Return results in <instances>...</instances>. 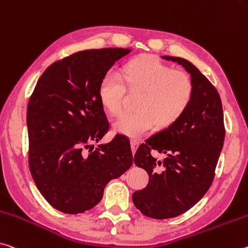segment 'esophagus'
Masks as SVG:
<instances>
[{
  "instance_id": "esophagus-1",
  "label": "esophagus",
  "mask_w": 248,
  "mask_h": 248,
  "mask_svg": "<svg viewBox=\"0 0 248 248\" xmlns=\"http://www.w3.org/2000/svg\"><path fill=\"white\" fill-rule=\"evenodd\" d=\"M139 140H137V139H131V147H132V152H136V150H137V148H138V145H139Z\"/></svg>"
}]
</instances>
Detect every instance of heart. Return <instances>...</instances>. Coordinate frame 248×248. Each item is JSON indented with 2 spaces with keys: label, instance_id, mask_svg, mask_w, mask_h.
<instances>
[{
  "label": "heart",
  "instance_id": "heart-1",
  "mask_svg": "<svg viewBox=\"0 0 248 248\" xmlns=\"http://www.w3.org/2000/svg\"><path fill=\"white\" fill-rule=\"evenodd\" d=\"M125 87L130 92H141L136 103L138 110L118 118L113 129L130 137H140L155 125L159 129L173 125L190 108L194 96L191 77L153 55L125 62L121 68V77L107 73L101 78L98 98L112 116L123 111Z\"/></svg>",
  "mask_w": 248,
  "mask_h": 248
}]
</instances>
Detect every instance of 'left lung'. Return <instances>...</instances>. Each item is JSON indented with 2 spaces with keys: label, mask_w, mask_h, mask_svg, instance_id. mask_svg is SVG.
<instances>
[{
  "label": "left lung",
  "mask_w": 248,
  "mask_h": 248,
  "mask_svg": "<svg viewBox=\"0 0 248 248\" xmlns=\"http://www.w3.org/2000/svg\"><path fill=\"white\" fill-rule=\"evenodd\" d=\"M162 57L191 74L194 96L178 123L148 138L135 153L136 166L148 172L149 183L132 194V201L141 213L156 219L186 213L203 198L225 137L222 100L212 82L184 58ZM155 152L166 158L158 159Z\"/></svg>",
  "instance_id": "left-lung-1"
}]
</instances>
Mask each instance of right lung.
<instances>
[{"instance_id":"right-lung-1","label":"right lung","mask_w":248,"mask_h":248,"mask_svg":"<svg viewBox=\"0 0 248 248\" xmlns=\"http://www.w3.org/2000/svg\"><path fill=\"white\" fill-rule=\"evenodd\" d=\"M125 48L86 49L53 62L27 106L29 167L37 188L55 209L78 214L103 199L109 181L132 166L123 136L93 149L109 130L98 85Z\"/></svg>"}]
</instances>
